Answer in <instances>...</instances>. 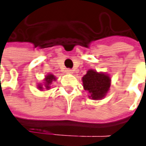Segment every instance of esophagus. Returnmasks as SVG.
Here are the masks:
<instances>
[{
    "label": "esophagus",
    "instance_id": "34e87169",
    "mask_svg": "<svg viewBox=\"0 0 146 146\" xmlns=\"http://www.w3.org/2000/svg\"><path fill=\"white\" fill-rule=\"evenodd\" d=\"M65 72H66V73H73V70L71 69H65Z\"/></svg>",
    "mask_w": 146,
    "mask_h": 146
}]
</instances>
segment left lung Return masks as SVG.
Masks as SVG:
<instances>
[{
	"label": "left lung",
	"instance_id": "1",
	"mask_svg": "<svg viewBox=\"0 0 146 146\" xmlns=\"http://www.w3.org/2000/svg\"><path fill=\"white\" fill-rule=\"evenodd\" d=\"M110 81L108 75L92 69L82 77L84 89L90 94V98L94 100L102 99L106 96L110 87Z\"/></svg>",
	"mask_w": 146,
	"mask_h": 146
}]
</instances>
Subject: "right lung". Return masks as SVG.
Here are the masks:
<instances>
[{
  "label": "right lung",
  "instance_id": "right-lung-1",
  "mask_svg": "<svg viewBox=\"0 0 146 146\" xmlns=\"http://www.w3.org/2000/svg\"><path fill=\"white\" fill-rule=\"evenodd\" d=\"M54 80H56V78H55V77H54L53 75H52V74H48V75H47V76L45 77V85H44V86H45L46 90H48V89L50 88L49 85H50L52 82V81H54ZM38 87H39L40 90H42V86H39Z\"/></svg>",
  "mask_w": 146,
  "mask_h": 146
}]
</instances>
